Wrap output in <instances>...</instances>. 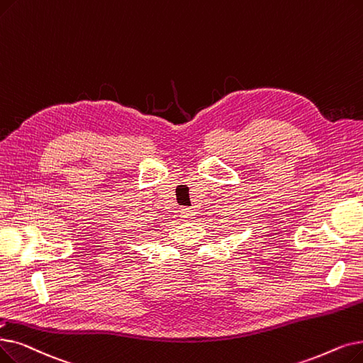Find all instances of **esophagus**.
Segmentation results:
<instances>
[{"instance_id": "esophagus-1", "label": "esophagus", "mask_w": 363, "mask_h": 363, "mask_svg": "<svg viewBox=\"0 0 363 363\" xmlns=\"http://www.w3.org/2000/svg\"><path fill=\"white\" fill-rule=\"evenodd\" d=\"M181 216H182V218H185V219H191L194 215H193V212H191L190 209L184 208V209H181Z\"/></svg>"}]
</instances>
